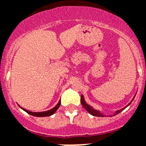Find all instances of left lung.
Returning a JSON list of instances; mask_svg holds the SVG:
<instances>
[{
	"label": "left lung",
	"instance_id": "8db88e82",
	"mask_svg": "<svg viewBox=\"0 0 146 146\" xmlns=\"http://www.w3.org/2000/svg\"><path fill=\"white\" fill-rule=\"evenodd\" d=\"M133 99H132V101H131V102H130V103L128 104H127V106H126V107H125V108H122V109L119 110H117V111L115 112V113L113 114V115H116V114L119 113L120 112H121V111H122V110H123L124 109H125V108H127V106H129L130 104H131V102H133ZM80 102H81V104H82V105H83V107H84V108H85V109H86V110H87V111L89 112V113H90V114H91V115H95V116H100V117H104V116H105V115H103V114H102V113H101V112H99V111H98V110H96L93 109V108H92V107H91V106L88 105L87 104H86V102H85V100H84V96H83V95H82V96H81V99H80Z\"/></svg>",
	"mask_w": 146,
	"mask_h": 146
}]
</instances>
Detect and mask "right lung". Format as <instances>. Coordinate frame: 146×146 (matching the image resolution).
I'll use <instances>...</instances> for the list:
<instances>
[{
    "instance_id": "add662e5",
    "label": "right lung",
    "mask_w": 146,
    "mask_h": 146,
    "mask_svg": "<svg viewBox=\"0 0 146 146\" xmlns=\"http://www.w3.org/2000/svg\"><path fill=\"white\" fill-rule=\"evenodd\" d=\"M60 104H61V102H58V104H56L55 107H54L53 109L50 110H48V111H44V112H38V113H35V112H31V111H29V110H27L24 109V108H22L21 107H20V108H21L22 110H24L25 112H27V113L30 114V115H34V116H37V117H44V116H49V115H53V114L55 113V112L57 110V109H58L59 108H60Z\"/></svg>"
}]
</instances>
